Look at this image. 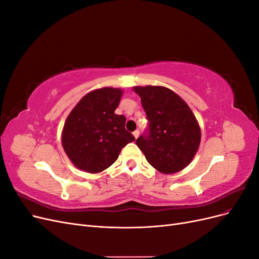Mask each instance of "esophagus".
<instances>
[{
	"label": "esophagus",
	"instance_id": "esophagus-1",
	"mask_svg": "<svg viewBox=\"0 0 259 259\" xmlns=\"http://www.w3.org/2000/svg\"><path fill=\"white\" fill-rule=\"evenodd\" d=\"M133 135H134V137H135V138H137V137L139 136V131H138V130H136L135 132H133Z\"/></svg>",
	"mask_w": 259,
	"mask_h": 259
}]
</instances>
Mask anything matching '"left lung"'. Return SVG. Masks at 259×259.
<instances>
[{
	"mask_svg": "<svg viewBox=\"0 0 259 259\" xmlns=\"http://www.w3.org/2000/svg\"><path fill=\"white\" fill-rule=\"evenodd\" d=\"M149 121L136 145L150 165L163 174L185 168L197 153L201 130L191 109L176 93L163 86L134 88Z\"/></svg>",
	"mask_w": 259,
	"mask_h": 259,
	"instance_id": "left-lung-1",
	"label": "left lung"
}]
</instances>
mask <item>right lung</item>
Segmentation results:
<instances>
[{
	"mask_svg": "<svg viewBox=\"0 0 259 259\" xmlns=\"http://www.w3.org/2000/svg\"><path fill=\"white\" fill-rule=\"evenodd\" d=\"M122 94L112 88L93 91L68 115L62 147L77 168L99 173L112 165L123 147L135 140L125 130V116L114 113Z\"/></svg>",
	"mask_w": 259,
	"mask_h": 259,
	"instance_id": "obj_1",
	"label": "right lung"
}]
</instances>
